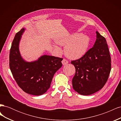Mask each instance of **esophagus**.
Here are the masks:
<instances>
[{
    "label": "esophagus",
    "instance_id": "1",
    "mask_svg": "<svg viewBox=\"0 0 121 121\" xmlns=\"http://www.w3.org/2000/svg\"><path fill=\"white\" fill-rule=\"evenodd\" d=\"M62 64H63V65H67L68 63H69V61L67 60H65V59H63V60H62Z\"/></svg>",
    "mask_w": 121,
    "mask_h": 121
}]
</instances>
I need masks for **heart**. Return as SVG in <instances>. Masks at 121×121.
I'll return each instance as SVG.
<instances>
[{"label": "heart", "instance_id": "obj_1", "mask_svg": "<svg viewBox=\"0 0 121 121\" xmlns=\"http://www.w3.org/2000/svg\"><path fill=\"white\" fill-rule=\"evenodd\" d=\"M56 43L65 46L64 52L68 57L76 60L81 58L87 52L90 44V38L85 34L76 33L58 38ZM54 47L58 52L60 51L58 46H54Z\"/></svg>", "mask_w": 121, "mask_h": 121}]
</instances>
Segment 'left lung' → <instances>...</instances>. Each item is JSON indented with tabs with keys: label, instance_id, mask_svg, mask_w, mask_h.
<instances>
[{
	"label": "left lung",
	"instance_id": "8db88e82",
	"mask_svg": "<svg viewBox=\"0 0 121 121\" xmlns=\"http://www.w3.org/2000/svg\"><path fill=\"white\" fill-rule=\"evenodd\" d=\"M93 46L78 60H72L76 73L72 79L73 89L88 95L104 86L111 70V58L105 38L96 31Z\"/></svg>",
	"mask_w": 121,
	"mask_h": 121
}]
</instances>
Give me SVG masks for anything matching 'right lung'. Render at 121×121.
<instances>
[{
  "mask_svg": "<svg viewBox=\"0 0 121 121\" xmlns=\"http://www.w3.org/2000/svg\"><path fill=\"white\" fill-rule=\"evenodd\" d=\"M25 28L16 34L9 53V68L14 80L26 93L41 95L50 86L53 77L61 66L63 58L43 55L37 60L27 62L22 57L19 43Z\"/></svg>",
  "mask_w": 121,
  "mask_h": 121,
  "instance_id": "add662e5",
  "label": "right lung"
}]
</instances>
